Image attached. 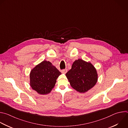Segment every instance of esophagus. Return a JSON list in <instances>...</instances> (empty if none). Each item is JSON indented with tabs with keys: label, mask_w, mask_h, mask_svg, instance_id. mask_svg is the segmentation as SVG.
Returning <instances> with one entry per match:
<instances>
[{
	"label": "esophagus",
	"mask_w": 128,
	"mask_h": 128,
	"mask_svg": "<svg viewBox=\"0 0 128 128\" xmlns=\"http://www.w3.org/2000/svg\"><path fill=\"white\" fill-rule=\"evenodd\" d=\"M67 72V69H63V70H61V72H62V73H64V74L66 73Z\"/></svg>",
	"instance_id": "esophagus-1"
}]
</instances>
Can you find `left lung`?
Masks as SVG:
<instances>
[{"mask_svg":"<svg viewBox=\"0 0 128 128\" xmlns=\"http://www.w3.org/2000/svg\"><path fill=\"white\" fill-rule=\"evenodd\" d=\"M66 76L71 87L80 93L92 88L98 79V73L94 65L80 59L73 62Z\"/></svg>","mask_w":128,"mask_h":128,"instance_id":"left-lung-1","label":"left lung"}]
</instances>
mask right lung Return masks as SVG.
Segmentation results:
<instances>
[{
  "label": "right lung",
  "instance_id": "obj_1",
  "mask_svg": "<svg viewBox=\"0 0 128 128\" xmlns=\"http://www.w3.org/2000/svg\"><path fill=\"white\" fill-rule=\"evenodd\" d=\"M61 73L49 62L44 60L36 66L30 74V86L40 94H47L54 88Z\"/></svg>",
  "mask_w": 128,
  "mask_h": 128
}]
</instances>
